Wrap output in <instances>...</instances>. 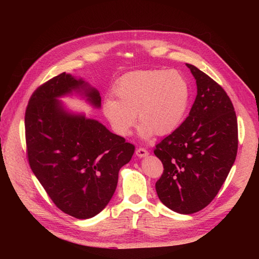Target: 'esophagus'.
<instances>
[{"label": "esophagus", "mask_w": 259, "mask_h": 259, "mask_svg": "<svg viewBox=\"0 0 259 259\" xmlns=\"http://www.w3.org/2000/svg\"><path fill=\"white\" fill-rule=\"evenodd\" d=\"M149 154V152H148V150L147 149H145V148H137L136 149V155L137 156H139V158H144V156H147Z\"/></svg>", "instance_id": "1"}]
</instances>
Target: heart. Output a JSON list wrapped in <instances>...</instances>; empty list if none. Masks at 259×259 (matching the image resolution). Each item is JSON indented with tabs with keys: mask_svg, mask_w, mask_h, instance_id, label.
Here are the masks:
<instances>
[{
	"mask_svg": "<svg viewBox=\"0 0 259 259\" xmlns=\"http://www.w3.org/2000/svg\"><path fill=\"white\" fill-rule=\"evenodd\" d=\"M117 100H105L104 111L113 130L126 136L136 120L139 136L168 135L182 123L190 101V88L176 70H138L117 81Z\"/></svg>",
	"mask_w": 259,
	"mask_h": 259,
	"instance_id": "b5f03b06",
	"label": "heart"
}]
</instances>
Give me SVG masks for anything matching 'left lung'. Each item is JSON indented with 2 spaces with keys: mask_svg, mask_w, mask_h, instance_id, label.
<instances>
[{
  "mask_svg": "<svg viewBox=\"0 0 259 259\" xmlns=\"http://www.w3.org/2000/svg\"><path fill=\"white\" fill-rule=\"evenodd\" d=\"M198 94L189 115L155 146L163 164L155 190L164 205L193 214L214 200L238 152V121L229 96L197 67L187 64Z\"/></svg>",
  "mask_w": 259,
  "mask_h": 259,
  "instance_id": "1",
  "label": "left lung"
}]
</instances>
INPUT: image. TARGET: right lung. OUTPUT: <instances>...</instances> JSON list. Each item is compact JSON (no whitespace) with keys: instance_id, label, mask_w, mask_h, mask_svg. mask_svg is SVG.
Here are the masks:
<instances>
[{"instance_id":"add662e5","label":"right lung","mask_w":259,"mask_h":259,"mask_svg":"<svg viewBox=\"0 0 259 259\" xmlns=\"http://www.w3.org/2000/svg\"><path fill=\"white\" fill-rule=\"evenodd\" d=\"M72 91L100 107L97 90L65 72L38 86L26 109L27 156L55 205L88 219L111 200L119 170L131 161L135 146L96 120L65 111L57 98Z\"/></svg>"}]
</instances>
